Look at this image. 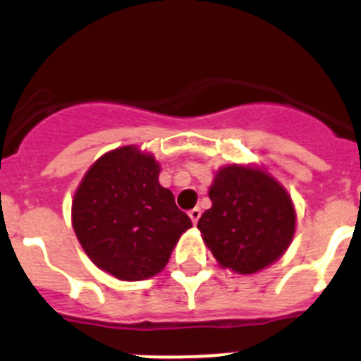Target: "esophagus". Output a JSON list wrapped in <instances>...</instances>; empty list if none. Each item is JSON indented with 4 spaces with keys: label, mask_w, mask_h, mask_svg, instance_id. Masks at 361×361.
Returning a JSON list of instances; mask_svg holds the SVG:
<instances>
[{
    "label": "esophagus",
    "mask_w": 361,
    "mask_h": 361,
    "mask_svg": "<svg viewBox=\"0 0 361 361\" xmlns=\"http://www.w3.org/2000/svg\"><path fill=\"white\" fill-rule=\"evenodd\" d=\"M188 216H190L192 223H194V225H196L197 221H200V217H201V209H197V207H196V209H192V210H190V212H188Z\"/></svg>",
    "instance_id": "esophagus-1"
}]
</instances>
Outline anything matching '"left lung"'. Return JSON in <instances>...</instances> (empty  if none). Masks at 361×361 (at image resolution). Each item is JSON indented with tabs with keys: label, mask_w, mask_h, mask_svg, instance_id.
Instances as JSON below:
<instances>
[{
	"label": "left lung",
	"mask_w": 361,
	"mask_h": 361,
	"mask_svg": "<svg viewBox=\"0 0 361 361\" xmlns=\"http://www.w3.org/2000/svg\"><path fill=\"white\" fill-rule=\"evenodd\" d=\"M209 196L212 207L200 217L197 228L223 268L255 274L288 250L297 219L291 196L262 169H219Z\"/></svg>",
	"instance_id": "1"
}]
</instances>
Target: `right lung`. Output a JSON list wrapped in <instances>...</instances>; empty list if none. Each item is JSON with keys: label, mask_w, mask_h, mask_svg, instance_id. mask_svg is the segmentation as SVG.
<instances>
[{"label": "right lung", "mask_w": 361, "mask_h": 361, "mask_svg": "<svg viewBox=\"0 0 361 361\" xmlns=\"http://www.w3.org/2000/svg\"><path fill=\"white\" fill-rule=\"evenodd\" d=\"M158 174L152 154L118 147L87 169L71 203V223L87 257L120 281L160 274L192 226Z\"/></svg>", "instance_id": "obj_1"}]
</instances>
